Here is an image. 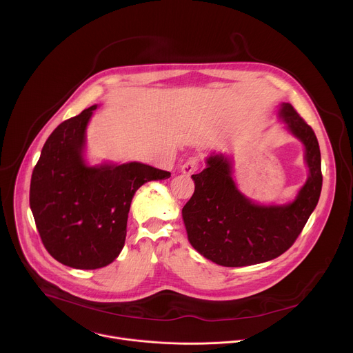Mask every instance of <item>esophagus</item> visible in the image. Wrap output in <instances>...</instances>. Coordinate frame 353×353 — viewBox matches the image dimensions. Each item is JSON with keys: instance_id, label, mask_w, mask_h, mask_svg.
<instances>
[{"instance_id": "esophagus-1", "label": "esophagus", "mask_w": 353, "mask_h": 353, "mask_svg": "<svg viewBox=\"0 0 353 353\" xmlns=\"http://www.w3.org/2000/svg\"><path fill=\"white\" fill-rule=\"evenodd\" d=\"M198 165H199V159H198V158H191V159H188L184 165H181L180 170H181V173H184V174H192V173L196 172Z\"/></svg>"}]
</instances>
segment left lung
I'll use <instances>...</instances> for the list:
<instances>
[{"label":"left lung","instance_id":"1","mask_svg":"<svg viewBox=\"0 0 353 353\" xmlns=\"http://www.w3.org/2000/svg\"><path fill=\"white\" fill-rule=\"evenodd\" d=\"M279 117L305 145L309 177L294 201L285 205L251 203L232 179L230 161L219 154L192 174L195 190L181 214L188 241L201 256L223 267H247L283 254L303 230L321 194V155L313 128L290 103Z\"/></svg>","mask_w":353,"mask_h":353}]
</instances>
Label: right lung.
<instances>
[{
  "label": "right lung",
  "instance_id": "1",
  "mask_svg": "<svg viewBox=\"0 0 353 353\" xmlns=\"http://www.w3.org/2000/svg\"><path fill=\"white\" fill-rule=\"evenodd\" d=\"M96 108L50 134L30 180V210L46 250L77 270L113 263L125 243L135 191L146 181L170 177L169 172L139 162L88 166L86 127Z\"/></svg>",
  "mask_w": 353,
  "mask_h": 353
}]
</instances>
